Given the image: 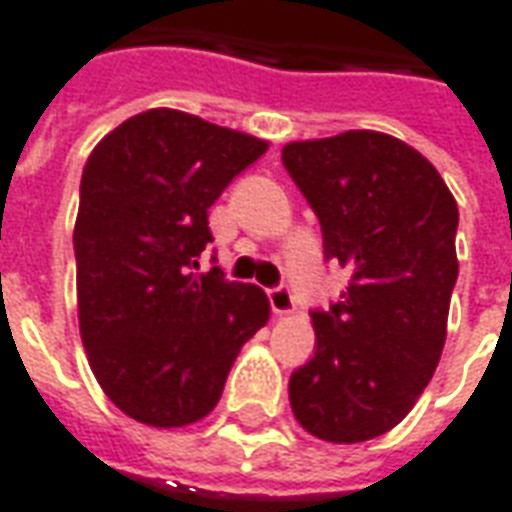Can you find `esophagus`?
Masks as SVG:
<instances>
[{
	"mask_svg": "<svg viewBox=\"0 0 512 512\" xmlns=\"http://www.w3.org/2000/svg\"><path fill=\"white\" fill-rule=\"evenodd\" d=\"M268 304H271V312L274 315H290L296 310V299L290 293L288 285H277V288H268Z\"/></svg>",
	"mask_w": 512,
	"mask_h": 512,
	"instance_id": "obj_1",
	"label": "esophagus"
}]
</instances>
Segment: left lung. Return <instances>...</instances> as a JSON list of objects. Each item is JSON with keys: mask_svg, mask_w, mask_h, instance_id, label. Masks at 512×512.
I'll return each instance as SVG.
<instances>
[{"mask_svg": "<svg viewBox=\"0 0 512 512\" xmlns=\"http://www.w3.org/2000/svg\"><path fill=\"white\" fill-rule=\"evenodd\" d=\"M282 164L321 222L326 260L351 274L340 301L312 310L315 356L290 376V408L323 441L376 439L439 365L458 205L428 158L378 131L290 142Z\"/></svg>", "mask_w": 512, "mask_h": 512, "instance_id": "8db88e82", "label": "left lung"}]
</instances>
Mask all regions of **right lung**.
<instances>
[{"label":"right lung","mask_w":512,"mask_h":512,"mask_svg":"<svg viewBox=\"0 0 512 512\" xmlns=\"http://www.w3.org/2000/svg\"><path fill=\"white\" fill-rule=\"evenodd\" d=\"M266 142L175 109L131 117L82 172L73 230L82 343L123 414L183 428L211 414L241 345L268 321L257 285L191 274L208 208Z\"/></svg>","instance_id":"add662e5"}]
</instances>
